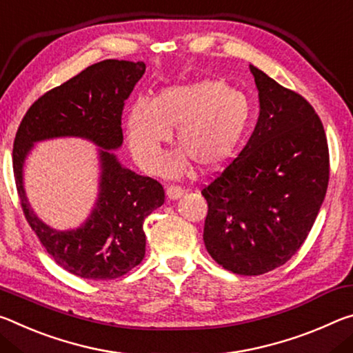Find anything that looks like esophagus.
Segmentation results:
<instances>
[{
    "mask_svg": "<svg viewBox=\"0 0 353 353\" xmlns=\"http://www.w3.org/2000/svg\"><path fill=\"white\" fill-rule=\"evenodd\" d=\"M183 194H184V189L181 186H169V188H167V197H169L170 200L180 199Z\"/></svg>",
    "mask_w": 353,
    "mask_h": 353,
    "instance_id": "34e87169",
    "label": "esophagus"
}]
</instances>
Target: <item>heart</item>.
<instances>
[{"label": "heart", "instance_id": "heart-1", "mask_svg": "<svg viewBox=\"0 0 353 353\" xmlns=\"http://www.w3.org/2000/svg\"><path fill=\"white\" fill-rule=\"evenodd\" d=\"M250 117V105L242 92L221 79L170 85L152 100L139 98L126 115V134L132 154L148 172L159 169L161 147L175 128L183 150L165 156L163 170L178 175L188 158L200 169L212 170L234 153Z\"/></svg>", "mask_w": 353, "mask_h": 353}]
</instances>
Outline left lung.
Listing matches in <instances>:
<instances>
[{"label":"left lung","mask_w":353,"mask_h":353,"mask_svg":"<svg viewBox=\"0 0 353 353\" xmlns=\"http://www.w3.org/2000/svg\"><path fill=\"white\" fill-rule=\"evenodd\" d=\"M259 117L250 139L208 186L203 241L217 264L261 275L290 261L325 197L330 154L314 108L250 65Z\"/></svg>","instance_id":"1"}]
</instances>
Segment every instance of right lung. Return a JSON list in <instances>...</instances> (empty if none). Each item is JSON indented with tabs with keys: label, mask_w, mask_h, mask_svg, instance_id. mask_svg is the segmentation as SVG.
Listing matches in <instances>:
<instances>
[{
	"label": "right lung",
	"mask_w": 353,
	"mask_h": 353,
	"mask_svg": "<svg viewBox=\"0 0 353 353\" xmlns=\"http://www.w3.org/2000/svg\"><path fill=\"white\" fill-rule=\"evenodd\" d=\"M143 73L141 61L97 62L34 101L17 130L12 165L23 214L54 261L81 279L114 280L136 268L145 256L143 221L164 203L159 181L123 169L109 152L122 145L125 101ZM61 135L85 137L102 147L101 199L90 221L72 232L40 223L22 190V161L32 143Z\"/></svg>",
	"instance_id": "add662e5"
}]
</instances>
